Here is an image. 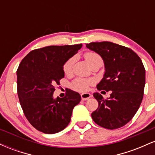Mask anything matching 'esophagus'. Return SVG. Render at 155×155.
<instances>
[{
    "label": "esophagus",
    "instance_id": "1",
    "mask_svg": "<svg viewBox=\"0 0 155 155\" xmlns=\"http://www.w3.org/2000/svg\"><path fill=\"white\" fill-rule=\"evenodd\" d=\"M81 100L82 101H87L90 97H91V95L88 92H85V93H82L81 95Z\"/></svg>",
    "mask_w": 155,
    "mask_h": 155
}]
</instances>
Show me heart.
<instances>
[{
	"label": "heart",
	"instance_id": "obj_1",
	"mask_svg": "<svg viewBox=\"0 0 155 155\" xmlns=\"http://www.w3.org/2000/svg\"><path fill=\"white\" fill-rule=\"evenodd\" d=\"M84 58L86 59L89 65L91 68L96 65H101L103 64L102 58L98 54L92 51H88L84 54ZM76 62V57H72L65 62L63 65V71L65 74H70L72 72L74 65ZM92 81L90 79L78 78L74 80L72 83V87L74 90L79 92H85L89 89L90 84H92Z\"/></svg>",
	"mask_w": 155,
	"mask_h": 155
}]
</instances>
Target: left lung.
Listing matches in <instances>:
<instances>
[{"label": "left lung", "mask_w": 155, "mask_h": 155, "mask_svg": "<svg viewBox=\"0 0 155 155\" xmlns=\"http://www.w3.org/2000/svg\"><path fill=\"white\" fill-rule=\"evenodd\" d=\"M86 47L104 60L105 73L97 89L111 91L106 100L98 92L93 93L98 108L92 113V120L104 128H120L131 120L141 104L144 66L136 52L123 46L103 41L87 44Z\"/></svg>", "instance_id": "8db88e82"}]
</instances>
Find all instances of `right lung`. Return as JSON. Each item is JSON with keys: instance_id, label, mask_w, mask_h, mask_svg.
<instances>
[{"instance_id": "right-lung-1", "label": "right lung", "mask_w": 155, "mask_h": 155, "mask_svg": "<svg viewBox=\"0 0 155 155\" xmlns=\"http://www.w3.org/2000/svg\"><path fill=\"white\" fill-rule=\"evenodd\" d=\"M81 47L80 44L35 49L19 64L17 71L19 100L26 118L38 131L54 134L70 122L81 96L70 89L64 97L54 98L53 93L55 85L65 76L64 64Z\"/></svg>"}]
</instances>
